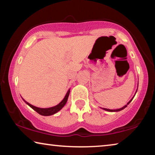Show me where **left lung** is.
Masks as SVG:
<instances>
[{"label": "left lung", "instance_id": "1", "mask_svg": "<svg viewBox=\"0 0 155 155\" xmlns=\"http://www.w3.org/2000/svg\"><path fill=\"white\" fill-rule=\"evenodd\" d=\"M137 88H138V87H137ZM137 91H136V92H135V94H136V93H137ZM135 94H134V96H135ZM134 97H132V99H131V100L130 101L128 102V103H127V104L126 105H124V107H121V108H119V109H117V110H110V109H107V108H102V109H104V110H106V111H108V112H119V111H121V110H124V108H126V107H127V105H128L129 104H130V103L131 101H132V99H133V98L134 97Z\"/></svg>", "mask_w": 155, "mask_h": 155}]
</instances>
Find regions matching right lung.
I'll list each match as a JSON object with an SVG mask.
<instances>
[{
	"mask_svg": "<svg viewBox=\"0 0 155 155\" xmlns=\"http://www.w3.org/2000/svg\"><path fill=\"white\" fill-rule=\"evenodd\" d=\"M70 90H69L68 91L67 94H65L64 99L61 101V102H60L58 105H56V106H54L51 107H48V108H40V107H37L36 106H34L32 105H31L30 104H29L28 102H27L26 101L24 100L23 99V100L25 102V104H28L29 106L31 107L34 110H35L36 112H38L39 114L43 115V116H50V115L56 114V112H58L59 110H61L63 107H64V105L68 101V99L69 94H70Z\"/></svg>",
	"mask_w": 155,
	"mask_h": 155,
	"instance_id": "right-lung-1",
	"label": "right lung"
}]
</instances>
